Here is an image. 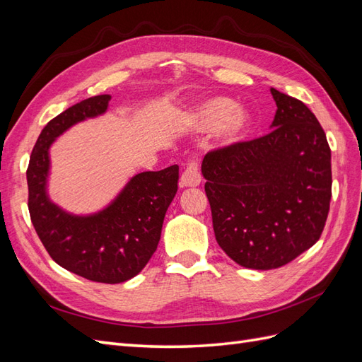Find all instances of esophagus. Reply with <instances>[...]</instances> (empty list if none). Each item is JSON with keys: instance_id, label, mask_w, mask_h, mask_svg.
<instances>
[{"instance_id": "esophagus-1", "label": "esophagus", "mask_w": 362, "mask_h": 362, "mask_svg": "<svg viewBox=\"0 0 362 362\" xmlns=\"http://www.w3.org/2000/svg\"><path fill=\"white\" fill-rule=\"evenodd\" d=\"M182 187H198L201 184V172L198 168V161L190 160L185 166L181 180H180Z\"/></svg>"}]
</instances>
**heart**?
Listing matches in <instances>:
<instances>
[{"label": "heart", "mask_w": 362, "mask_h": 362, "mask_svg": "<svg viewBox=\"0 0 362 362\" xmlns=\"http://www.w3.org/2000/svg\"><path fill=\"white\" fill-rule=\"evenodd\" d=\"M199 117L201 124L206 129L223 127V139L226 144L238 141L250 125V116L246 112L235 110V104L226 98H217L204 105Z\"/></svg>", "instance_id": "1"}]
</instances>
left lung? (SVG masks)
<instances>
[{"mask_svg": "<svg viewBox=\"0 0 362 362\" xmlns=\"http://www.w3.org/2000/svg\"><path fill=\"white\" fill-rule=\"evenodd\" d=\"M276 115L269 134L210 151L205 193L218 246L237 264H288L320 238L332 196L331 149L302 101L270 89Z\"/></svg>", "mask_w": 362, "mask_h": 362, "instance_id": "obj_1", "label": "left lung"}]
</instances>
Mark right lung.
Masks as SVG:
<instances>
[{"label": "right lung", "mask_w": 362, "mask_h": 362, "mask_svg": "<svg viewBox=\"0 0 362 362\" xmlns=\"http://www.w3.org/2000/svg\"><path fill=\"white\" fill-rule=\"evenodd\" d=\"M110 100V95L87 98L49 120L33 148L27 184L31 222L49 257L89 281L119 284L134 278L156 252L180 168L137 173L110 205L89 216L66 213L47 193L54 140L72 125L104 115Z\"/></svg>", "instance_id": "1"}]
</instances>
